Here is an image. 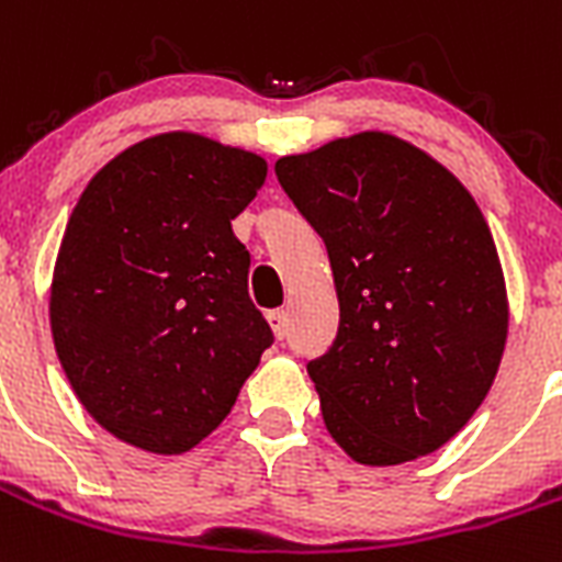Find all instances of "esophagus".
I'll return each mask as SVG.
<instances>
[{
  "label": "esophagus",
  "instance_id": "34e87169",
  "mask_svg": "<svg viewBox=\"0 0 562 562\" xmlns=\"http://www.w3.org/2000/svg\"><path fill=\"white\" fill-rule=\"evenodd\" d=\"M268 322H271V330H274L277 339H285L288 336V314L285 311H268Z\"/></svg>",
  "mask_w": 562,
  "mask_h": 562
}]
</instances>
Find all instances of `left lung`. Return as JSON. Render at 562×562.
Instances as JSON below:
<instances>
[{
    "mask_svg": "<svg viewBox=\"0 0 562 562\" xmlns=\"http://www.w3.org/2000/svg\"><path fill=\"white\" fill-rule=\"evenodd\" d=\"M274 172L334 268L339 330L308 362L325 427L370 467L436 452L504 356L509 308L484 214L438 160L384 133L288 155Z\"/></svg>",
    "mask_w": 562,
    "mask_h": 562,
    "instance_id": "8db88e82",
    "label": "left lung"
}]
</instances>
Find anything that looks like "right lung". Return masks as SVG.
Masks as SVG:
<instances>
[{"label":"right lung","instance_id":"obj_1","mask_svg":"<svg viewBox=\"0 0 562 562\" xmlns=\"http://www.w3.org/2000/svg\"><path fill=\"white\" fill-rule=\"evenodd\" d=\"M262 180L257 155L169 133L110 160L72 209L53 341L78 402L121 441L192 450L274 345L232 232Z\"/></svg>","mask_w":562,"mask_h":562}]
</instances>
